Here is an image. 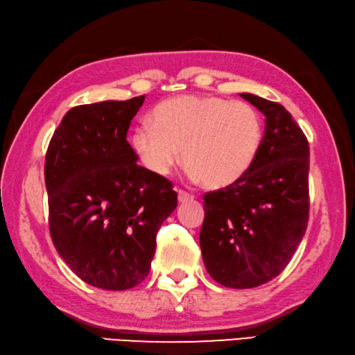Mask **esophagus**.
<instances>
[{"mask_svg":"<svg viewBox=\"0 0 355 355\" xmlns=\"http://www.w3.org/2000/svg\"><path fill=\"white\" fill-rule=\"evenodd\" d=\"M192 198H194V196L189 194V192H186V191H178V202H180V203L191 202Z\"/></svg>","mask_w":355,"mask_h":355,"instance_id":"esophagus-1","label":"esophagus"}]
</instances>
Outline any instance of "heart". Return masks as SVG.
Returning <instances> with one entry per match:
<instances>
[{"mask_svg": "<svg viewBox=\"0 0 355 355\" xmlns=\"http://www.w3.org/2000/svg\"><path fill=\"white\" fill-rule=\"evenodd\" d=\"M150 122L135 127L130 137L146 169L167 175L183 149L189 177L212 189L233 184L253 166L266 132L256 107L220 96L164 99L152 110Z\"/></svg>", "mask_w": 355, "mask_h": 355, "instance_id": "obj_1", "label": "heart"}]
</instances>
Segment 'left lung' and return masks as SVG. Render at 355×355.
<instances>
[{"instance_id":"obj_1","label":"left lung","mask_w":355,"mask_h":355,"mask_svg":"<svg viewBox=\"0 0 355 355\" xmlns=\"http://www.w3.org/2000/svg\"><path fill=\"white\" fill-rule=\"evenodd\" d=\"M266 116L253 166L227 188L203 196L200 247L218 284L251 288L276 278L295 254L309 222V143L284 107L242 93Z\"/></svg>"}]
</instances>
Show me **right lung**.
Wrapping results in <instances>:
<instances>
[{
  "instance_id": "obj_1",
  "label": "right lung",
  "mask_w": 355,
  "mask_h": 355,
  "mask_svg": "<svg viewBox=\"0 0 355 355\" xmlns=\"http://www.w3.org/2000/svg\"><path fill=\"white\" fill-rule=\"evenodd\" d=\"M143 102L138 96L71 108L44 159L51 239L68 267L98 288L144 281L158 230L177 208L172 183L138 166L127 141Z\"/></svg>"
}]
</instances>
